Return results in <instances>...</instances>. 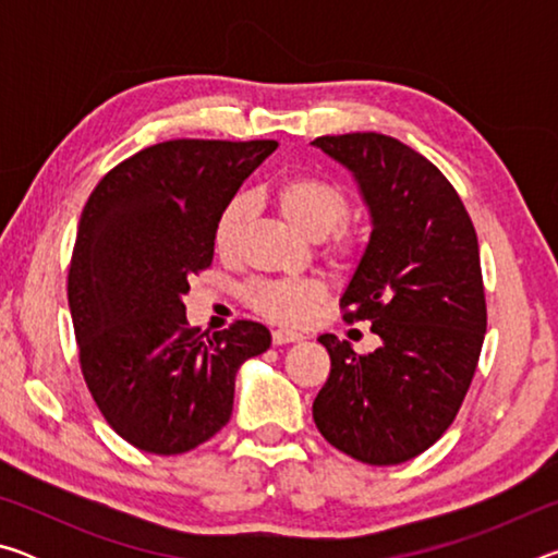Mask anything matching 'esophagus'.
Segmentation results:
<instances>
[{"instance_id":"esophagus-1","label":"esophagus","mask_w":558,"mask_h":558,"mask_svg":"<svg viewBox=\"0 0 558 558\" xmlns=\"http://www.w3.org/2000/svg\"><path fill=\"white\" fill-rule=\"evenodd\" d=\"M302 335L292 332V329H272V344H290V342H300Z\"/></svg>"}]
</instances>
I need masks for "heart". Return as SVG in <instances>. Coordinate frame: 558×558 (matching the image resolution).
<instances>
[{"instance_id":"1","label":"heart","mask_w":558,"mask_h":558,"mask_svg":"<svg viewBox=\"0 0 558 558\" xmlns=\"http://www.w3.org/2000/svg\"><path fill=\"white\" fill-rule=\"evenodd\" d=\"M280 214L307 239H319V256L335 268H354L364 253L359 235L342 226L349 214L344 189L317 174L288 177L276 186ZM256 214L251 194H233L214 221V248L221 258L239 251L245 226ZM253 313L278 325H302L327 298V282L315 276L256 280L243 292Z\"/></svg>"}]
</instances>
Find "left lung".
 Instances as JSON below:
<instances>
[{"label": "left lung", "mask_w": 558, "mask_h": 558, "mask_svg": "<svg viewBox=\"0 0 558 558\" xmlns=\"http://www.w3.org/2000/svg\"><path fill=\"white\" fill-rule=\"evenodd\" d=\"M354 174L372 239L339 307L369 319L381 347L356 354L323 335L332 359L313 403L327 442L366 465H399L450 428L487 329L477 233L440 169L379 132L317 137Z\"/></svg>", "instance_id": "8db88e82"}]
</instances>
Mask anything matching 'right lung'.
Listing matches in <instances>:
<instances>
[{
	"label": "right lung",
	"mask_w": 558,
	"mask_h": 558,
	"mask_svg": "<svg viewBox=\"0 0 558 558\" xmlns=\"http://www.w3.org/2000/svg\"><path fill=\"white\" fill-rule=\"evenodd\" d=\"M276 140H169L112 167L83 206L69 268L78 362L110 428L179 456L231 418L235 372L270 347L260 323L189 327V278L214 260V221Z\"/></svg>",
	"instance_id": "right-lung-1"
}]
</instances>
